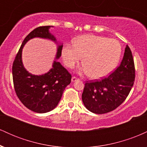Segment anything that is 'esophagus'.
<instances>
[{
    "instance_id": "obj_1",
    "label": "esophagus",
    "mask_w": 147,
    "mask_h": 147,
    "mask_svg": "<svg viewBox=\"0 0 147 147\" xmlns=\"http://www.w3.org/2000/svg\"><path fill=\"white\" fill-rule=\"evenodd\" d=\"M79 78H77V77H72V82H76V81H77V80H79Z\"/></svg>"
}]
</instances>
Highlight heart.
Listing matches in <instances>:
<instances>
[{"mask_svg": "<svg viewBox=\"0 0 147 147\" xmlns=\"http://www.w3.org/2000/svg\"><path fill=\"white\" fill-rule=\"evenodd\" d=\"M120 43L113 38L83 35L75 38L73 45L64 44L61 55L65 65L72 68L82 58L81 72L88 73L91 78L99 79L110 74L120 59Z\"/></svg>", "mask_w": 147, "mask_h": 147, "instance_id": "1", "label": "heart"}]
</instances>
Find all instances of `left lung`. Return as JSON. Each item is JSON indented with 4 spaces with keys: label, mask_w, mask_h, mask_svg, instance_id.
I'll use <instances>...</instances> for the list:
<instances>
[{
    "label": "left lung",
    "mask_w": 147,
    "mask_h": 147,
    "mask_svg": "<svg viewBox=\"0 0 147 147\" xmlns=\"http://www.w3.org/2000/svg\"><path fill=\"white\" fill-rule=\"evenodd\" d=\"M135 77L132 52L126 45L120 65L109 77L86 82L82 93L84 106L96 114L115 110L128 97L134 84Z\"/></svg>",
    "instance_id": "obj_1"
}]
</instances>
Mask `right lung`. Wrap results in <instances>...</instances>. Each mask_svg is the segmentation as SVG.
I'll return each mask as SVG.
<instances>
[{
  "label": "right lung",
  "mask_w": 147,
  "mask_h": 147,
  "mask_svg": "<svg viewBox=\"0 0 147 147\" xmlns=\"http://www.w3.org/2000/svg\"><path fill=\"white\" fill-rule=\"evenodd\" d=\"M50 27H38L25 37L12 65L13 83L16 95L25 107L38 113L49 112L56 107L72 78L70 73L57 61H54L50 71L42 75H32L23 66L22 50L29 40L39 37L56 42L55 37L49 32ZM62 48L63 45L57 48V59L61 55Z\"/></svg>",
  "instance_id": "right-lung-1"
}]
</instances>
